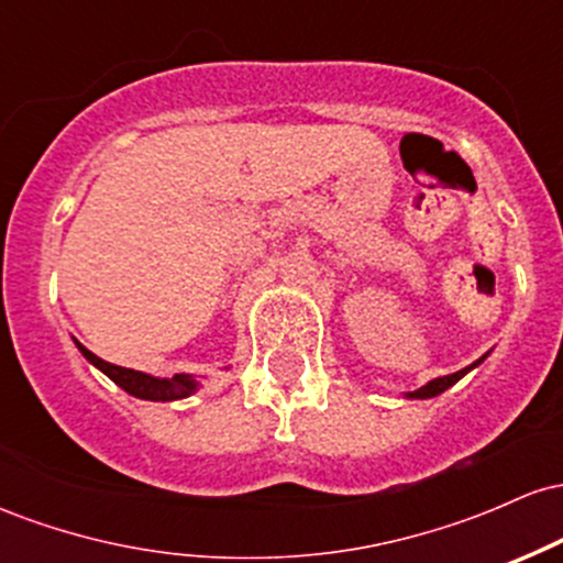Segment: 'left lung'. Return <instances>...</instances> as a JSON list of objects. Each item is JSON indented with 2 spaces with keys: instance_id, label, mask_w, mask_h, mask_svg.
<instances>
[{
  "instance_id": "left-lung-1",
  "label": "left lung",
  "mask_w": 563,
  "mask_h": 563,
  "mask_svg": "<svg viewBox=\"0 0 563 563\" xmlns=\"http://www.w3.org/2000/svg\"><path fill=\"white\" fill-rule=\"evenodd\" d=\"M487 354H489V352H487ZM487 354H484V357L476 360L474 365L463 367V371H457V373H450V376H442V378H434V380H429V384L421 386V389H416V391H407L405 397H407V399H431V397H439V394H442V391H448L450 386H455L457 380H461L463 376H466L468 371H474L476 365H482L484 360H487Z\"/></svg>"
}]
</instances>
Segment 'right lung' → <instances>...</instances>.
<instances>
[{"label":"right lung","mask_w":563,"mask_h":563,"mask_svg":"<svg viewBox=\"0 0 563 563\" xmlns=\"http://www.w3.org/2000/svg\"><path fill=\"white\" fill-rule=\"evenodd\" d=\"M74 344L84 354V360H87V363H92L97 371L106 373V376L111 378L115 386H121V389L137 399H151V402H174V399H185V397H190V394H196L200 386L198 378H192L190 373H177V376H172V378H156V376H151V373H140V371H132V367L106 363V360L97 357V354L89 352V349L79 344L76 339H74Z\"/></svg>","instance_id":"add662e5"}]
</instances>
